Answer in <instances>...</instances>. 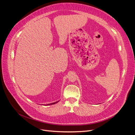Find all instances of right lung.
Instances as JSON below:
<instances>
[{
    "label": "right lung",
    "instance_id": "1",
    "mask_svg": "<svg viewBox=\"0 0 135 135\" xmlns=\"http://www.w3.org/2000/svg\"><path fill=\"white\" fill-rule=\"evenodd\" d=\"M57 103V102H56V103H52V104H47V105H52V104H55L56 103Z\"/></svg>",
    "mask_w": 135,
    "mask_h": 135
}]
</instances>
